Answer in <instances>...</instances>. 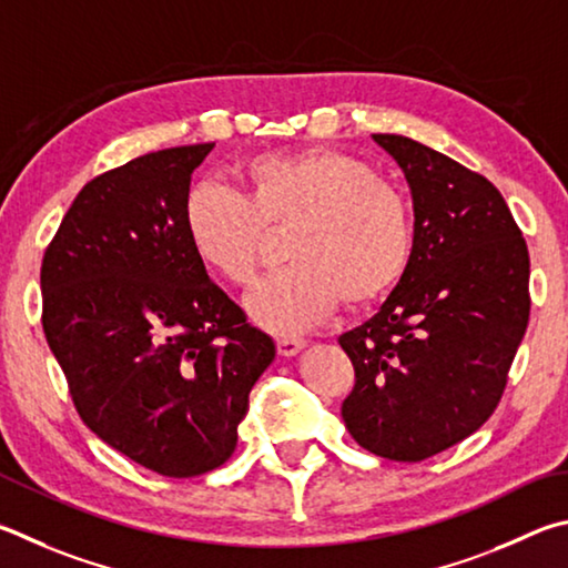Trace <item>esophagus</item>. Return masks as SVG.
I'll return each instance as SVG.
<instances>
[{
    "mask_svg": "<svg viewBox=\"0 0 568 568\" xmlns=\"http://www.w3.org/2000/svg\"><path fill=\"white\" fill-rule=\"evenodd\" d=\"M276 346H278V354L290 359V356H296V354L304 349L306 342L304 339H290V336H286V339H278Z\"/></svg>",
    "mask_w": 568,
    "mask_h": 568,
    "instance_id": "esophagus-1",
    "label": "esophagus"
}]
</instances>
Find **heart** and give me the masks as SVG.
Here are the masks:
<instances>
[{"instance_id":"obj_1","label":"heart","mask_w":568,"mask_h":568,"mask_svg":"<svg viewBox=\"0 0 568 568\" xmlns=\"http://www.w3.org/2000/svg\"><path fill=\"white\" fill-rule=\"evenodd\" d=\"M246 194L214 182L192 186L184 229L209 272L229 284L254 278L268 232H286L284 272L246 296L262 329H314L339 300L366 306L389 294L412 262L414 222L406 199L374 169L336 149L262 154L242 166Z\"/></svg>"}]
</instances>
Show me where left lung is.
Segmentation results:
<instances>
[{"mask_svg": "<svg viewBox=\"0 0 568 568\" xmlns=\"http://www.w3.org/2000/svg\"><path fill=\"white\" fill-rule=\"evenodd\" d=\"M404 172L414 248L369 322L339 336L356 372L354 442L424 462L489 419L529 324V248L489 179L402 134H372Z\"/></svg>", "mask_w": 568, "mask_h": 568, "instance_id": "1", "label": "left lung"}]
</instances>
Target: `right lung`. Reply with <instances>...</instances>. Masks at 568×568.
<instances>
[{
  "label": "right lung",
  "mask_w": 568,
  "mask_h": 568,
  "mask_svg": "<svg viewBox=\"0 0 568 568\" xmlns=\"http://www.w3.org/2000/svg\"><path fill=\"white\" fill-rule=\"evenodd\" d=\"M214 144L136 156L89 182L42 262L44 334L99 439L162 476L222 466L276 344L209 278L184 229Z\"/></svg>",
  "instance_id": "1"
}]
</instances>
